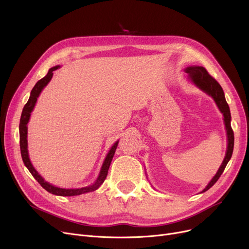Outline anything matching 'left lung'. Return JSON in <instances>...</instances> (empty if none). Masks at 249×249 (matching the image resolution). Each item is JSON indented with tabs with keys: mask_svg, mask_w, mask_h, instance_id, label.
<instances>
[{
	"mask_svg": "<svg viewBox=\"0 0 249 249\" xmlns=\"http://www.w3.org/2000/svg\"><path fill=\"white\" fill-rule=\"evenodd\" d=\"M185 71L189 74V77L191 78V81L196 86L214 99L220 112L224 116V123H225L226 132H227V150H226L224 160H223V162H222L221 166L219 167L217 174L214 176V178L211 179V181L209 182L208 186L202 191V193H204L214 186V184L221 177V175L223 174L224 169L232 156L233 147H234V133H233V130L231 128V123H230L231 114H230L229 106H228L225 96H224L223 89H222V87L219 85V83L215 80L213 76H211L208 73V71L205 68H203V67H189L185 70Z\"/></svg>",
	"mask_w": 249,
	"mask_h": 249,
	"instance_id": "1",
	"label": "left lung"
}]
</instances>
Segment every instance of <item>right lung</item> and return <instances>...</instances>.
<instances>
[{"instance_id":"right-lung-1","label":"right lung","mask_w":249,"mask_h":249,"mask_svg":"<svg viewBox=\"0 0 249 249\" xmlns=\"http://www.w3.org/2000/svg\"><path fill=\"white\" fill-rule=\"evenodd\" d=\"M60 67L59 65H56V67L51 68L47 74L41 78L40 81H38L36 83V85L34 86V88L31 90V94L29 97L28 102L26 103V105L23 108L22 111V115H21V119H20V125H19V131H20V149H21V156H22V160L24 164L26 165V167L28 168V171L31 173V175L34 177V178L39 182V184L41 185V187L43 189H45L47 192H49L50 194H53L56 196H62V197H65V196H68V197H71V196H77V195H82L85 193H89V192H93L96 191L102 184L104 182L105 178H107L108 175V171H109V167L111 164V161L113 160V156L115 154L116 148L118 146V142L119 141H116L114 143V145L111 147V149L109 150L106 159H105L102 168H101V172L99 174V177L97 178V180L94 182L93 185L88 186V187H84V188H78V189H62V188H58L55 186H52L49 182L45 181L44 178L39 175L36 169L34 168V166L32 165L30 159H29V155H28V143H27V124L29 122L30 119V116H31V112L34 109L35 104L37 102V98L40 95L41 90L44 89V87H46V85L50 82L52 75H53V71H56L57 69H59Z\"/></svg>"}]
</instances>
